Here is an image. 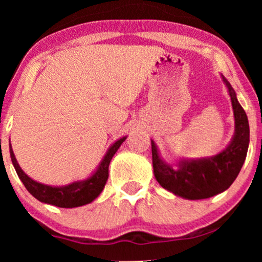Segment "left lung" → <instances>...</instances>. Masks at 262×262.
<instances>
[{
  "mask_svg": "<svg viewBox=\"0 0 262 262\" xmlns=\"http://www.w3.org/2000/svg\"><path fill=\"white\" fill-rule=\"evenodd\" d=\"M231 98L235 117V135L223 151L209 159L184 160L174 169L160 159L151 141L152 167L156 180L163 188L185 199L198 200L213 196L230 187L241 170L249 145V124L234 89L223 77Z\"/></svg>",
  "mask_w": 262,
  "mask_h": 262,
  "instance_id": "1",
  "label": "left lung"
}]
</instances>
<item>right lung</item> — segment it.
<instances>
[{"label": "right lung", "mask_w": 262, "mask_h": 262, "mask_svg": "<svg viewBox=\"0 0 262 262\" xmlns=\"http://www.w3.org/2000/svg\"><path fill=\"white\" fill-rule=\"evenodd\" d=\"M126 137H123L114 143V144L108 149V151L103 157L101 163L99 164V168L92 177H89L87 180L83 181H75L73 184L67 186H60V187H53V186H48L44 184L32 180V179L24 173L21 169L19 163L14 156L13 149L10 146V157H12L13 166L15 168L17 177L23 181L25 187L27 191L38 199L39 202L51 204V205L58 207H66V209H71V207H77L85 205V204L92 203L98 195L102 192L105 187L107 179H108V166L111 160L119 149Z\"/></svg>", "instance_id": "obj_1"}]
</instances>
